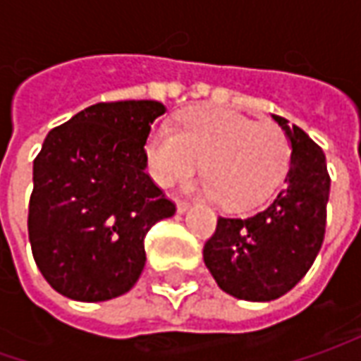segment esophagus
Segmentation results:
<instances>
[{
    "label": "esophagus",
    "mask_w": 361,
    "mask_h": 361,
    "mask_svg": "<svg viewBox=\"0 0 361 361\" xmlns=\"http://www.w3.org/2000/svg\"><path fill=\"white\" fill-rule=\"evenodd\" d=\"M188 209H190V202L187 201H180V199H176V211L183 215V213H187Z\"/></svg>",
    "instance_id": "1"
}]
</instances>
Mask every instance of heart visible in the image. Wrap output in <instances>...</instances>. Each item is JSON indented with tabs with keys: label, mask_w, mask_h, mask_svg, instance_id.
Returning a JSON list of instances; mask_svg holds the SVG:
<instances>
[{
	"label": "heart",
	"mask_w": 361,
	"mask_h": 361,
	"mask_svg": "<svg viewBox=\"0 0 361 361\" xmlns=\"http://www.w3.org/2000/svg\"><path fill=\"white\" fill-rule=\"evenodd\" d=\"M146 159L157 183L171 187L201 166L202 195L225 209L247 211L267 201L281 185L291 160L285 132L269 122H253L229 108L199 106L150 132Z\"/></svg>",
	"instance_id": "heart-1"
}]
</instances>
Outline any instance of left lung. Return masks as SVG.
<instances>
[{"mask_svg": "<svg viewBox=\"0 0 361 361\" xmlns=\"http://www.w3.org/2000/svg\"><path fill=\"white\" fill-rule=\"evenodd\" d=\"M291 160L283 188L251 216H219L202 259L216 285L243 301H271L303 279L326 235L329 174L326 154L299 126L281 116Z\"/></svg>", "mask_w": 361, "mask_h": 361, "instance_id": "1", "label": "left lung"}]
</instances>
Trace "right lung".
<instances>
[{"label": "right lung", "mask_w": 361, "mask_h": 361, "mask_svg": "<svg viewBox=\"0 0 361 361\" xmlns=\"http://www.w3.org/2000/svg\"><path fill=\"white\" fill-rule=\"evenodd\" d=\"M164 112L154 100L100 102L46 136L27 231L37 269L63 298L106 301L138 281L146 233L176 211L146 174V138Z\"/></svg>", "instance_id": "1"}]
</instances>
